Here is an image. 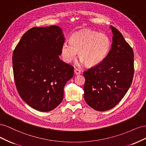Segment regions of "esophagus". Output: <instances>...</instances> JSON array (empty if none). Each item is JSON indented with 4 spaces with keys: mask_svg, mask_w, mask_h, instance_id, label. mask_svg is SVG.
Instances as JSON below:
<instances>
[{
    "mask_svg": "<svg viewBox=\"0 0 146 146\" xmlns=\"http://www.w3.org/2000/svg\"><path fill=\"white\" fill-rule=\"evenodd\" d=\"M74 73H75V74H76V75L80 74L81 73V71L79 69H78L77 68H75L74 69Z\"/></svg>",
    "mask_w": 146,
    "mask_h": 146,
    "instance_id": "34e87169",
    "label": "esophagus"
}]
</instances>
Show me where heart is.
I'll return each instance as SVG.
<instances>
[{"label": "heart", "mask_w": 146, "mask_h": 146, "mask_svg": "<svg viewBox=\"0 0 146 146\" xmlns=\"http://www.w3.org/2000/svg\"><path fill=\"white\" fill-rule=\"evenodd\" d=\"M111 46L110 38L105 33L91 30H83L74 33L69 43L65 42L61 48V55L66 63H70L76 56L89 67L99 64L107 55Z\"/></svg>", "instance_id": "1"}]
</instances>
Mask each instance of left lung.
Returning <instances> with one entry per match:
<instances>
[{
  "mask_svg": "<svg viewBox=\"0 0 146 146\" xmlns=\"http://www.w3.org/2000/svg\"><path fill=\"white\" fill-rule=\"evenodd\" d=\"M111 50L99 64L83 72L84 98L97 111H107L119 103L129 90L134 75L133 50L113 26Z\"/></svg>",
  "mask_w": 146,
  "mask_h": 146,
  "instance_id": "1",
  "label": "left lung"
}]
</instances>
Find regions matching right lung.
Wrapping results in <instances>:
<instances>
[{"instance_id":"right-lung-1","label":"right lung","mask_w":146,"mask_h":146,"mask_svg":"<svg viewBox=\"0 0 146 146\" xmlns=\"http://www.w3.org/2000/svg\"><path fill=\"white\" fill-rule=\"evenodd\" d=\"M58 26L33 27L22 36L13 53L17 92L39 111H49L62 102L64 86L74 76V67L60 59L64 42Z\"/></svg>"}]
</instances>
